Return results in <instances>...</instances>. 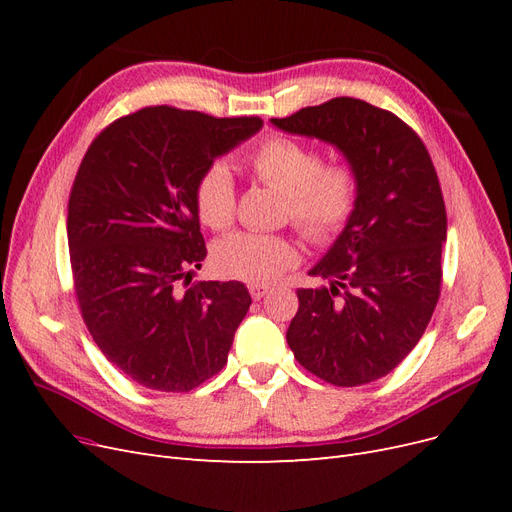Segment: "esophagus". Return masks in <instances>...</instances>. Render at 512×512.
<instances>
[{"label":"esophagus","mask_w":512,"mask_h":512,"mask_svg":"<svg viewBox=\"0 0 512 512\" xmlns=\"http://www.w3.org/2000/svg\"><path fill=\"white\" fill-rule=\"evenodd\" d=\"M267 292H269V286H262V284H252V286H250V294H252V299H254V301H258V299L265 297Z\"/></svg>","instance_id":"esophagus-1"}]
</instances>
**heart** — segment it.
Wrapping results in <instances>:
<instances>
[{
    "instance_id": "1",
    "label": "heart",
    "mask_w": 512,
    "mask_h": 512,
    "mask_svg": "<svg viewBox=\"0 0 512 512\" xmlns=\"http://www.w3.org/2000/svg\"><path fill=\"white\" fill-rule=\"evenodd\" d=\"M250 168L256 179L286 196V218L309 241L327 243L346 228L359 192L350 166H324L316 149L273 136L252 153ZM194 200L200 220L209 228L226 230L235 222L237 190L226 164H211L200 175ZM213 258L222 275L269 284L297 265L299 252L280 235L235 232L218 243Z\"/></svg>"
}]
</instances>
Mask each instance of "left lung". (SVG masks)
Returning a JSON list of instances; mask_svg holds the SVG:
<instances>
[{
  "mask_svg": "<svg viewBox=\"0 0 512 512\" xmlns=\"http://www.w3.org/2000/svg\"><path fill=\"white\" fill-rule=\"evenodd\" d=\"M271 123L333 145L359 185L346 228L309 269L329 284L297 290L288 346L324 382L378 380L418 344L440 297L446 209L436 168L412 128L356 98Z\"/></svg>",
  "mask_w": 512,
  "mask_h": 512,
  "instance_id": "obj_1",
  "label": "left lung"
}]
</instances>
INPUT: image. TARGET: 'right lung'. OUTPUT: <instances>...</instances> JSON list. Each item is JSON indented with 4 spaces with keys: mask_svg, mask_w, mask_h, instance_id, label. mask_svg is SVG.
<instances>
[{
    "mask_svg": "<svg viewBox=\"0 0 512 512\" xmlns=\"http://www.w3.org/2000/svg\"><path fill=\"white\" fill-rule=\"evenodd\" d=\"M262 128L149 106L89 145L68 203L76 299L102 354L134 382L183 393L226 365L252 297L241 282H190L207 256L194 190Z\"/></svg>",
    "mask_w": 512,
    "mask_h": 512,
    "instance_id": "add662e5",
    "label": "right lung"
}]
</instances>
